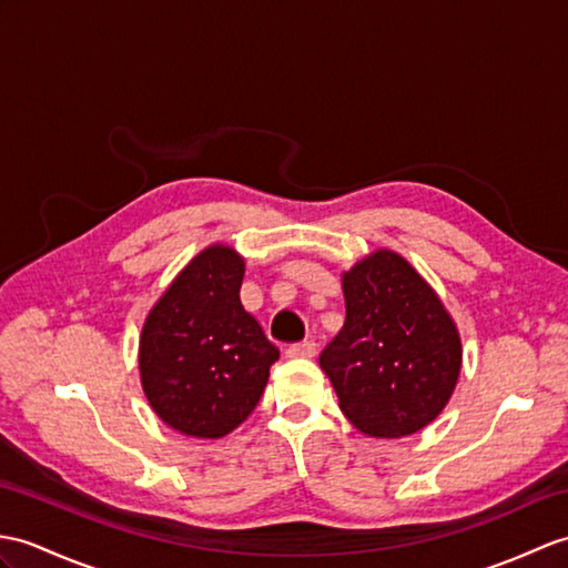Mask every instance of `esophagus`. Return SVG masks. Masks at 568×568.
<instances>
[{
	"mask_svg": "<svg viewBox=\"0 0 568 568\" xmlns=\"http://www.w3.org/2000/svg\"><path fill=\"white\" fill-rule=\"evenodd\" d=\"M285 353H287V358H314L316 344L314 341H300V344H293Z\"/></svg>",
	"mask_w": 568,
	"mask_h": 568,
	"instance_id": "obj_1",
	"label": "esophagus"
}]
</instances>
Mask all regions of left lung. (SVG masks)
<instances>
[{"instance_id":"8db88e82","label":"left lung","mask_w":568,"mask_h":568,"mask_svg":"<svg viewBox=\"0 0 568 568\" xmlns=\"http://www.w3.org/2000/svg\"><path fill=\"white\" fill-rule=\"evenodd\" d=\"M346 322L320 365L341 412L373 438H404L450 402L463 341L435 290L404 256L379 248L341 275Z\"/></svg>"}]
</instances>
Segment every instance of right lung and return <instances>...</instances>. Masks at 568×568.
<instances>
[{
	"label": "right lung",
	"instance_id": "right-lung-1",
	"mask_svg": "<svg viewBox=\"0 0 568 568\" xmlns=\"http://www.w3.org/2000/svg\"><path fill=\"white\" fill-rule=\"evenodd\" d=\"M244 258L213 244L156 300L140 336L144 397L169 428L222 438L244 424L281 351L242 307Z\"/></svg>",
	"mask_w": 568,
	"mask_h": 568
}]
</instances>
